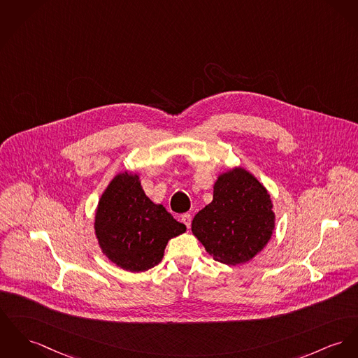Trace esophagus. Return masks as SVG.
<instances>
[{
	"mask_svg": "<svg viewBox=\"0 0 358 358\" xmlns=\"http://www.w3.org/2000/svg\"><path fill=\"white\" fill-rule=\"evenodd\" d=\"M180 220H182V222L187 227V228H190L191 227V215L190 213H185V215H182L180 217Z\"/></svg>",
	"mask_w": 358,
	"mask_h": 358,
	"instance_id": "obj_1",
	"label": "esophagus"
}]
</instances>
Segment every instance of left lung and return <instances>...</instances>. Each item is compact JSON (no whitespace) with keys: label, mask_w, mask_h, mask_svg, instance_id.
Masks as SVG:
<instances>
[{"label":"left lung","mask_w":358,"mask_h":358,"mask_svg":"<svg viewBox=\"0 0 358 358\" xmlns=\"http://www.w3.org/2000/svg\"><path fill=\"white\" fill-rule=\"evenodd\" d=\"M271 208L262 185L245 169L236 168L218 176L213 201L195 215L191 231L215 261L247 262L271 238Z\"/></svg>","instance_id":"8db88e82"}]
</instances>
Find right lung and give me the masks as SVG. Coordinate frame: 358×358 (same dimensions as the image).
Returning a JSON list of instances; mask_svg holds the SVG:
<instances>
[{"mask_svg": "<svg viewBox=\"0 0 358 358\" xmlns=\"http://www.w3.org/2000/svg\"><path fill=\"white\" fill-rule=\"evenodd\" d=\"M185 231V224L145 195L137 175H117L99 201L96 238L108 259L124 270L155 267L163 259L168 240Z\"/></svg>", "mask_w": 358, "mask_h": 358, "instance_id": "1", "label": "right lung"}]
</instances>
